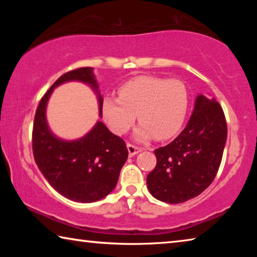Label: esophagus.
Returning <instances> with one entry per match:
<instances>
[{"mask_svg": "<svg viewBox=\"0 0 257 257\" xmlns=\"http://www.w3.org/2000/svg\"><path fill=\"white\" fill-rule=\"evenodd\" d=\"M127 149H128L129 156H134L135 154H138L139 152H142L141 147L134 145V144H132V143H127Z\"/></svg>", "mask_w": 257, "mask_h": 257, "instance_id": "34e87169", "label": "esophagus"}]
</instances>
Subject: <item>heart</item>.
Wrapping results in <instances>:
<instances>
[{"label": "heart", "instance_id": "obj_1", "mask_svg": "<svg viewBox=\"0 0 257 257\" xmlns=\"http://www.w3.org/2000/svg\"><path fill=\"white\" fill-rule=\"evenodd\" d=\"M118 97L103 99V115L116 135L132 128L135 119L141 122L137 136L165 139L179 132L189 106V89L179 79L139 76L124 82Z\"/></svg>", "mask_w": 257, "mask_h": 257}]
</instances>
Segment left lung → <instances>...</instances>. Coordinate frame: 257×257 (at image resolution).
Returning <instances> with one entry per match:
<instances>
[{
  "label": "left lung",
  "mask_w": 257,
  "mask_h": 257,
  "mask_svg": "<svg viewBox=\"0 0 257 257\" xmlns=\"http://www.w3.org/2000/svg\"><path fill=\"white\" fill-rule=\"evenodd\" d=\"M227 130L220 104L199 95L187 127L170 144L154 151L156 167L146 179L151 194L169 204L202 194L220 168Z\"/></svg>",
  "instance_id": "1"
}]
</instances>
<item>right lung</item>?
<instances>
[{
  "label": "right lung",
  "mask_w": 257,
  "mask_h": 257,
  "mask_svg": "<svg viewBox=\"0 0 257 257\" xmlns=\"http://www.w3.org/2000/svg\"><path fill=\"white\" fill-rule=\"evenodd\" d=\"M69 80L84 81L97 88L89 67L68 71L51 86L35 113L34 159L45 179L62 196L75 202H96L114 189L128 158V150L123 139L108 132L101 121L78 141H61L52 135L45 119L47 99L54 87ZM98 97L102 115L103 99L101 95Z\"/></svg>",
  "instance_id": "1"
}]
</instances>
